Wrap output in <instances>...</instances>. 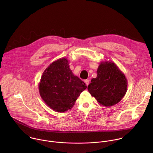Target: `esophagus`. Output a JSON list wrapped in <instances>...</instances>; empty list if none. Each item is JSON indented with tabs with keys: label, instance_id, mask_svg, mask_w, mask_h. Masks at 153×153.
Segmentation results:
<instances>
[{
	"label": "esophagus",
	"instance_id": "esophagus-1",
	"mask_svg": "<svg viewBox=\"0 0 153 153\" xmlns=\"http://www.w3.org/2000/svg\"><path fill=\"white\" fill-rule=\"evenodd\" d=\"M85 83H86V86H88L90 83V80L88 79H86V80H85Z\"/></svg>",
	"mask_w": 153,
	"mask_h": 153
}]
</instances>
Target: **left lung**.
<instances>
[{
	"mask_svg": "<svg viewBox=\"0 0 153 153\" xmlns=\"http://www.w3.org/2000/svg\"><path fill=\"white\" fill-rule=\"evenodd\" d=\"M125 74L113 62H102L97 70V77L91 80L88 90L97 102L105 106L119 103L127 90Z\"/></svg>",
	"mask_w": 153,
	"mask_h": 153,
	"instance_id": "obj_1",
	"label": "left lung"
}]
</instances>
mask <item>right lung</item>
Instances as JSON below:
<instances>
[{
	"mask_svg": "<svg viewBox=\"0 0 153 153\" xmlns=\"http://www.w3.org/2000/svg\"><path fill=\"white\" fill-rule=\"evenodd\" d=\"M86 84L74 76L66 58L59 59L43 71L39 84L42 99L52 110L63 113L70 110Z\"/></svg>",
	"mask_w": 153,
	"mask_h": 153,
	"instance_id": "add662e5",
	"label": "right lung"
}]
</instances>
